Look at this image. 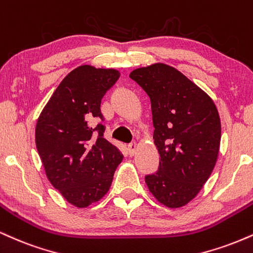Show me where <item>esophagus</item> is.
I'll list each match as a JSON object with an SVG mask.
<instances>
[{"mask_svg":"<svg viewBox=\"0 0 253 253\" xmlns=\"http://www.w3.org/2000/svg\"><path fill=\"white\" fill-rule=\"evenodd\" d=\"M127 150H129L130 155H133V154L136 153V150H137V144H136V143H130L129 145H127Z\"/></svg>","mask_w":253,"mask_h":253,"instance_id":"1","label":"esophagus"}]
</instances>
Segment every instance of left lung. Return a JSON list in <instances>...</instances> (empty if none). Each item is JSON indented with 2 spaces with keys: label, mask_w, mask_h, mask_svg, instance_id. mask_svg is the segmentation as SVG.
<instances>
[{
  "label": "left lung",
  "mask_w": 253,
  "mask_h": 253,
  "mask_svg": "<svg viewBox=\"0 0 253 253\" xmlns=\"http://www.w3.org/2000/svg\"><path fill=\"white\" fill-rule=\"evenodd\" d=\"M150 98L154 142L159 150L156 173L145 183L160 203L185 206L203 188L214 168L221 126L213 100L176 68L165 64L130 73Z\"/></svg>",
  "instance_id": "obj_1"
}]
</instances>
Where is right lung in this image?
<instances>
[{"label":"right lung","instance_id":"add662e5","mask_svg":"<svg viewBox=\"0 0 253 253\" xmlns=\"http://www.w3.org/2000/svg\"><path fill=\"white\" fill-rule=\"evenodd\" d=\"M120 78L116 70L83 65L62 79L46 104L35 143L47 177L70 204L87 207L109 191L123 155L104 138L100 102Z\"/></svg>","mask_w":253,"mask_h":253}]
</instances>
